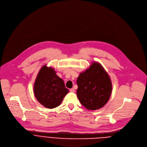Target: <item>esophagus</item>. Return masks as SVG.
<instances>
[{"mask_svg": "<svg viewBox=\"0 0 147 147\" xmlns=\"http://www.w3.org/2000/svg\"><path fill=\"white\" fill-rule=\"evenodd\" d=\"M70 92L71 93H74V92H75V90H74V88H71V89H70Z\"/></svg>", "mask_w": 147, "mask_h": 147, "instance_id": "1", "label": "esophagus"}]
</instances>
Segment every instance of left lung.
Returning <instances> with one entry per match:
<instances>
[{"label":"left lung","instance_id":"left-lung-1","mask_svg":"<svg viewBox=\"0 0 147 147\" xmlns=\"http://www.w3.org/2000/svg\"><path fill=\"white\" fill-rule=\"evenodd\" d=\"M77 96L79 101L87 110L102 108L108 102L112 92L110 77L97 62H93L77 80Z\"/></svg>","mask_w":147,"mask_h":147}]
</instances>
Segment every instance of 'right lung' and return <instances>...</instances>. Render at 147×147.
Masks as SVG:
<instances>
[{
    "instance_id": "right-lung-1",
    "label": "right lung",
    "mask_w": 147,
    "mask_h": 147,
    "mask_svg": "<svg viewBox=\"0 0 147 147\" xmlns=\"http://www.w3.org/2000/svg\"><path fill=\"white\" fill-rule=\"evenodd\" d=\"M33 93L42 106L52 109L61 104L69 90L65 87L63 80L57 75L55 69L44 65L36 78Z\"/></svg>"
}]
</instances>
